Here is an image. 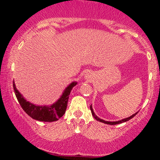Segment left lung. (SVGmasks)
Returning a JSON list of instances; mask_svg holds the SVG:
<instances>
[{
  "mask_svg": "<svg viewBox=\"0 0 160 160\" xmlns=\"http://www.w3.org/2000/svg\"><path fill=\"white\" fill-rule=\"evenodd\" d=\"M90 110H91V112H92V114L93 117H95V120H98V121H99V122H104V123H106V124H109V125H117V124H120V123H122V122H126V121H128V120H131L132 118H133V117H135V116L136 115L137 113H138V112H137V113H134L133 115H132L131 117H128V118L123 119V120H119V121H116V122H108V121H105V120H102V119L98 118V117H97V116L95 114L94 111H93V110H92V105H90Z\"/></svg>",
  "mask_w": 160,
  "mask_h": 160,
  "instance_id": "8db88e82",
  "label": "left lung"
}]
</instances>
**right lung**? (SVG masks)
Returning a JSON list of instances; mask_svg holds the SVG:
<instances>
[{"mask_svg": "<svg viewBox=\"0 0 160 160\" xmlns=\"http://www.w3.org/2000/svg\"><path fill=\"white\" fill-rule=\"evenodd\" d=\"M77 82H73L65 89L61 98L58 101L52 104L51 106H37L30 102H27L23 96L19 93V92L16 89L15 83L13 85V89L15 92V95L18 102L24 110V111L28 115L36 120L42 121V122H53L58 120V119L65 114L66 108L68 105L69 95L71 93V89L76 86Z\"/></svg>", "mask_w": 160, "mask_h": 160, "instance_id": "obj_1", "label": "right lung"}]
</instances>
